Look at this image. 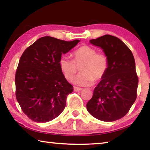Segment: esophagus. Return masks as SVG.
Wrapping results in <instances>:
<instances>
[{
	"label": "esophagus",
	"mask_w": 150,
	"mask_h": 150,
	"mask_svg": "<svg viewBox=\"0 0 150 150\" xmlns=\"http://www.w3.org/2000/svg\"><path fill=\"white\" fill-rule=\"evenodd\" d=\"M81 90H82V88L77 87H74V91H76V92H77V91H81Z\"/></svg>",
	"instance_id": "34e87169"
}]
</instances>
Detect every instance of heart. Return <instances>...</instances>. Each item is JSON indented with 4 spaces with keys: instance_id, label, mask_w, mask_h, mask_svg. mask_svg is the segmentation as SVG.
<instances>
[{
    "instance_id": "obj_1",
    "label": "heart",
    "mask_w": 150,
    "mask_h": 150,
    "mask_svg": "<svg viewBox=\"0 0 150 150\" xmlns=\"http://www.w3.org/2000/svg\"><path fill=\"white\" fill-rule=\"evenodd\" d=\"M74 60L63 55L59 59L60 69L68 80L71 79L80 67V74L72 79V83L79 86H91L94 81H100L105 77L108 67L107 57L97 54L94 48L85 45L74 53Z\"/></svg>"
}]
</instances>
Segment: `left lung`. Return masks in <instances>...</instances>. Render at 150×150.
<instances>
[{"instance_id":"left-lung-1","label":"left lung","mask_w":150,"mask_h":150,"mask_svg":"<svg viewBox=\"0 0 150 150\" xmlns=\"http://www.w3.org/2000/svg\"><path fill=\"white\" fill-rule=\"evenodd\" d=\"M108 58L106 73L93 91L87 109L93 117L112 122L124 117L135 102L138 78L130 50L117 37L105 35L90 40Z\"/></svg>"}]
</instances>
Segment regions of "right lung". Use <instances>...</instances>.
Masks as SVG:
<instances>
[{
    "label": "right lung",
    "mask_w": 150,
    "mask_h": 150,
    "mask_svg": "<svg viewBox=\"0 0 150 150\" xmlns=\"http://www.w3.org/2000/svg\"><path fill=\"white\" fill-rule=\"evenodd\" d=\"M79 42L44 36L22 54L15 76L16 96L22 111L33 121L47 122L64 110L73 88L60 69L59 59Z\"/></svg>",
    "instance_id": "1"
}]
</instances>
